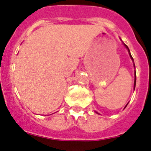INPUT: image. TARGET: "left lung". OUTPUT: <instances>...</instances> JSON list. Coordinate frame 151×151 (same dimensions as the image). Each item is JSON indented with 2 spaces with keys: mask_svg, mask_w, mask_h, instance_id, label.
I'll use <instances>...</instances> for the list:
<instances>
[{
  "mask_svg": "<svg viewBox=\"0 0 151 151\" xmlns=\"http://www.w3.org/2000/svg\"><path fill=\"white\" fill-rule=\"evenodd\" d=\"M124 45H125V46H126V48H127V49H128V52H129V56H130L131 59H132V60H133V58H132V55H131V54H130V52H129V48H128V46H127V45H125V44H124ZM134 66H135V64H134ZM135 82H136V75H135V81H134V89H135ZM127 105H128V104H127ZM127 106H125V108L127 107Z\"/></svg>",
  "mask_w": 151,
  "mask_h": 151,
  "instance_id": "1",
  "label": "left lung"
}]
</instances>
